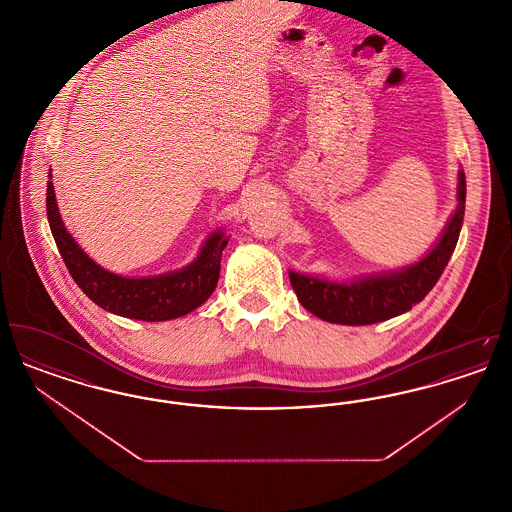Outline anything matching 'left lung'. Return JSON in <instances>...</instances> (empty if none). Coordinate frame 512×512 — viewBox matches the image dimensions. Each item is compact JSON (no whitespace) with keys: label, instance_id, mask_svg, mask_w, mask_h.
<instances>
[{"label":"left lung","instance_id":"8db88e82","mask_svg":"<svg viewBox=\"0 0 512 512\" xmlns=\"http://www.w3.org/2000/svg\"><path fill=\"white\" fill-rule=\"evenodd\" d=\"M459 205L434 249L411 267L372 274L353 282H332L290 270L293 292L313 315L336 324L365 326L397 317L413 309L436 286L461 234L466 201V180L459 171Z\"/></svg>","mask_w":512,"mask_h":512}]
</instances>
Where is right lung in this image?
<instances>
[{
  "instance_id": "right-lung-1",
  "label": "right lung",
  "mask_w": 512,
  "mask_h": 512,
  "mask_svg": "<svg viewBox=\"0 0 512 512\" xmlns=\"http://www.w3.org/2000/svg\"><path fill=\"white\" fill-rule=\"evenodd\" d=\"M46 209L53 240L74 282L96 305L113 315L147 322L184 317L203 305L217 288L220 257L228 244V236L220 230L205 240L197 259L188 267L149 278H124L99 267L74 242L59 215L51 180Z\"/></svg>"
}]
</instances>
